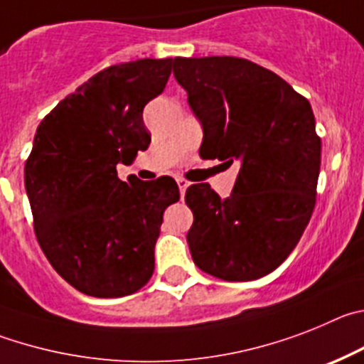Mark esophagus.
Masks as SVG:
<instances>
[{"label": "esophagus", "mask_w": 364, "mask_h": 364, "mask_svg": "<svg viewBox=\"0 0 364 364\" xmlns=\"http://www.w3.org/2000/svg\"><path fill=\"white\" fill-rule=\"evenodd\" d=\"M176 181H178V186H179V192H181V196H185V192H186V188H188L190 183L186 181V179H183V178H178Z\"/></svg>", "instance_id": "34e87169"}]
</instances>
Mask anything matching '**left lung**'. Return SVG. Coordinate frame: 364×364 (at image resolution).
I'll return each mask as SVG.
<instances>
[{
  "label": "left lung",
  "instance_id": "8db88e82",
  "mask_svg": "<svg viewBox=\"0 0 364 364\" xmlns=\"http://www.w3.org/2000/svg\"><path fill=\"white\" fill-rule=\"evenodd\" d=\"M174 76L203 127L199 154L239 161L227 199L208 183L186 188L192 259L219 279H259L296 248L316 206L321 139L312 107L243 58H176Z\"/></svg>",
  "mask_w": 364,
  "mask_h": 364
}]
</instances>
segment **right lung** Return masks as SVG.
Returning a JSON list of instances; mask_svg holds the SVG:
<instances>
[{"label": "right lung", "mask_w": 364, "mask_h": 364, "mask_svg": "<svg viewBox=\"0 0 364 364\" xmlns=\"http://www.w3.org/2000/svg\"><path fill=\"white\" fill-rule=\"evenodd\" d=\"M172 58L112 65L55 105L39 123L25 163L38 243L68 284L123 297L154 274L163 212L179 199L168 176L117 178L150 145L143 109L165 90Z\"/></svg>", "instance_id": "obj_1"}]
</instances>
